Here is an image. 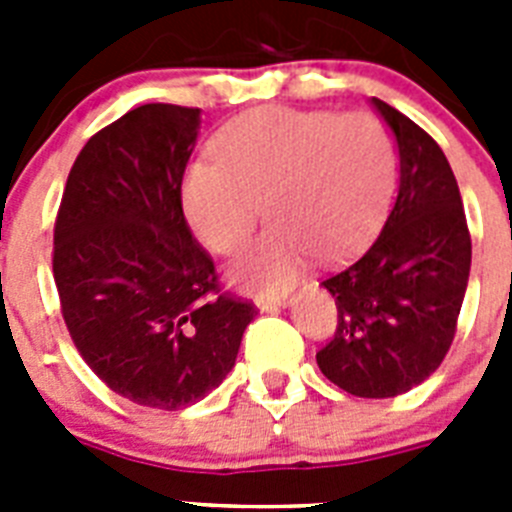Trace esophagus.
Instances as JSON below:
<instances>
[{"label": "esophagus", "mask_w": 512, "mask_h": 512, "mask_svg": "<svg viewBox=\"0 0 512 512\" xmlns=\"http://www.w3.org/2000/svg\"><path fill=\"white\" fill-rule=\"evenodd\" d=\"M287 305H292V297H259V300H256V307H259V310H279V307H287Z\"/></svg>", "instance_id": "34e87169"}]
</instances>
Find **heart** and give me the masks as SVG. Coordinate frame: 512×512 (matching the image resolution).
Segmentation results:
<instances>
[{
  "instance_id": "1",
  "label": "heart",
  "mask_w": 512,
  "mask_h": 512,
  "mask_svg": "<svg viewBox=\"0 0 512 512\" xmlns=\"http://www.w3.org/2000/svg\"><path fill=\"white\" fill-rule=\"evenodd\" d=\"M395 140L369 112L256 107L215 135V158L187 169L182 205L210 251L233 253L259 220L274 225L230 266L253 292L289 289L312 253L341 261L382 223L395 189Z\"/></svg>"
}]
</instances>
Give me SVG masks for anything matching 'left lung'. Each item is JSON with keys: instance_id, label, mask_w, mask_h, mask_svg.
<instances>
[{"instance_id": "obj_1", "label": "left lung", "mask_w": 512, "mask_h": 512, "mask_svg": "<svg viewBox=\"0 0 512 512\" xmlns=\"http://www.w3.org/2000/svg\"><path fill=\"white\" fill-rule=\"evenodd\" d=\"M400 156V187L369 251L323 282L336 297V336L320 372L356 397H397L441 366L456 333L472 238L449 161L410 117L372 97Z\"/></svg>"}]
</instances>
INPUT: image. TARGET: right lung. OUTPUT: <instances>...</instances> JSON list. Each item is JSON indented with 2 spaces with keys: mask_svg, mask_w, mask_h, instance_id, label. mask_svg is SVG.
<instances>
[{
  "mask_svg": "<svg viewBox=\"0 0 512 512\" xmlns=\"http://www.w3.org/2000/svg\"><path fill=\"white\" fill-rule=\"evenodd\" d=\"M202 112L140 104L87 140L53 230V279L81 359L135 405L182 410L228 377L251 302L217 287L182 179Z\"/></svg>",
  "mask_w": 512,
  "mask_h": 512,
  "instance_id": "1",
  "label": "right lung"
}]
</instances>
